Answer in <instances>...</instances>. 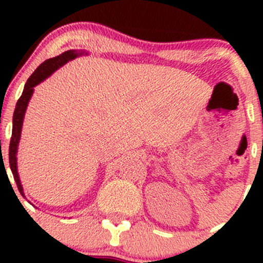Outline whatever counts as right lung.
<instances>
[{
  "label": "right lung",
  "mask_w": 263,
  "mask_h": 263,
  "mask_svg": "<svg viewBox=\"0 0 263 263\" xmlns=\"http://www.w3.org/2000/svg\"><path fill=\"white\" fill-rule=\"evenodd\" d=\"M84 52L80 50H67V52L62 53V54L57 55V57L49 58V60L44 61L38 68L33 72V75L28 79L25 86H24V91L21 94L20 99L17 100L16 108H15L14 112V118H12V135H11V141H10V148H9V161H10V168H11L12 174H14V179L16 182V185L18 188V192L21 193V196H24L23 185H21L20 178H18L17 173V161H16V154H17V146L18 141H20V135H21V127H23V121L24 116H25L26 107H28V103L30 100L31 95H33L34 86H36L38 84H41L42 81L46 80L48 76L52 75L55 70L63 66L65 63H67L68 61L73 60L78 55L82 54Z\"/></svg>",
  "instance_id": "obj_1"
}]
</instances>
